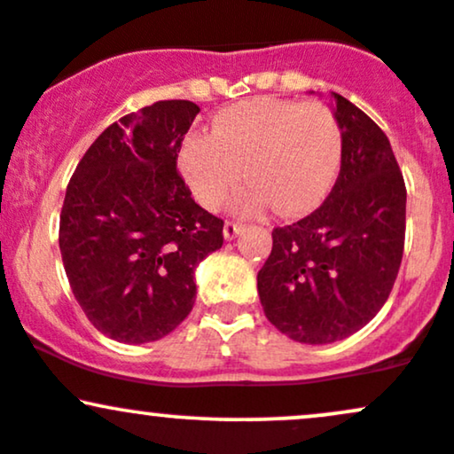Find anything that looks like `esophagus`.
<instances>
[{
    "mask_svg": "<svg viewBox=\"0 0 454 454\" xmlns=\"http://www.w3.org/2000/svg\"><path fill=\"white\" fill-rule=\"evenodd\" d=\"M243 228H245L243 223H239V222H226V223H223V237H226L228 241H232V239L237 237V234L241 232Z\"/></svg>",
    "mask_w": 454,
    "mask_h": 454,
    "instance_id": "1",
    "label": "esophagus"
}]
</instances>
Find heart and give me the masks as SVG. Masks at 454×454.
<instances>
[{"label": "heart", "mask_w": 454, "mask_h": 454, "mask_svg": "<svg viewBox=\"0 0 454 454\" xmlns=\"http://www.w3.org/2000/svg\"><path fill=\"white\" fill-rule=\"evenodd\" d=\"M341 149L340 121L326 104L256 98L223 108L211 134H190L179 168L207 209H220L247 175L252 184L234 198L239 213L275 205L284 215H299L325 200Z\"/></svg>", "instance_id": "1"}]
</instances>
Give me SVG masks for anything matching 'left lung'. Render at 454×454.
<instances>
[{"label": "left lung", "instance_id": "obj_1", "mask_svg": "<svg viewBox=\"0 0 454 454\" xmlns=\"http://www.w3.org/2000/svg\"><path fill=\"white\" fill-rule=\"evenodd\" d=\"M343 149L331 194L314 213L273 228L258 270L264 316L301 343L346 340L387 303L405 241V184L387 134L333 93Z\"/></svg>", "mask_w": 454, "mask_h": 454}]
</instances>
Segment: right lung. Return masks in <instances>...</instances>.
<instances>
[{
    "mask_svg": "<svg viewBox=\"0 0 454 454\" xmlns=\"http://www.w3.org/2000/svg\"><path fill=\"white\" fill-rule=\"evenodd\" d=\"M200 108L161 100L93 140L66 190L59 249L74 299L121 343L158 341L196 301L194 270L222 247L223 222L196 205L176 170Z\"/></svg>",
    "mask_w": 454,
    "mask_h": 454,
    "instance_id": "add662e5",
    "label": "right lung"
}]
</instances>
